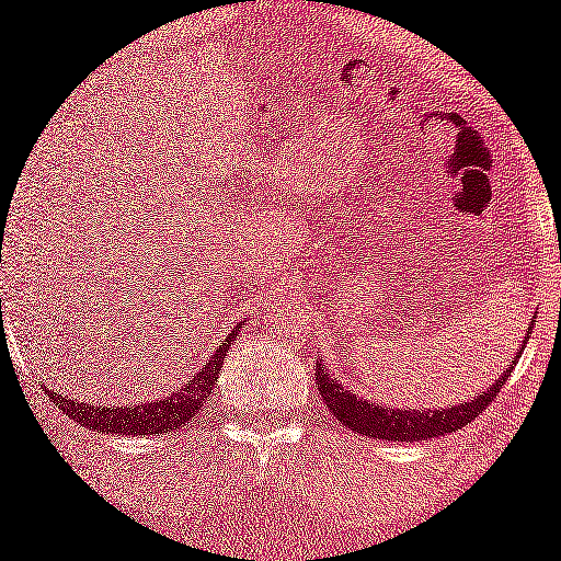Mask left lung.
<instances>
[{
  "label": "left lung",
  "mask_w": 561,
  "mask_h": 561,
  "mask_svg": "<svg viewBox=\"0 0 561 561\" xmlns=\"http://www.w3.org/2000/svg\"><path fill=\"white\" fill-rule=\"evenodd\" d=\"M529 339V330L524 335V344ZM524 344L518 346L516 357L511 363L516 365L518 355L524 352ZM511 368L503 370V379H497L494 385H489V389L483 394H476L470 403H459L451 405V409H433V411H411V409H387V405L374 403V400L359 398L357 392L352 389H344V385H339L335 374H328V368H322V363L317 365L314 374V385L320 389L322 400H325L328 411L335 416L341 424H346L355 433L365 435V438H379V440H427V438H438V435L446 433H457L462 430L465 424L473 422L476 416L497 398V392L503 389L505 379L511 376Z\"/></svg>",
  "instance_id": "left-lung-1"
}]
</instances>
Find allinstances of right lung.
Returning a JSON list of instances; mask_svg holds the SVG:
<instances>
[{"instance_id": "obj_1", "label": "right lung", "mask_w": 561, "mask_h": 561, "mask_svg": "<svg viewBox=\"0 0 561 561\" xmlns=\"http://www.w3.org/2000/svg\"><path fill=\"white\" fill-rule=\"evenodd\" d=\"M239 325L226 335V344L209 357V363L202 370L193 374V379L172 394L161 400H147L141 405H115V409H102V405H88L82 400H69L67 394H56L47 389L56 405L67 411L75 422L82 427H91L96 433H112V435H152V433H172V430L185 427L193 416L202 411L206 398L215 389L217 376L222 374V357H226L231 341H236Z\"/></svg>"}]
</instances>
